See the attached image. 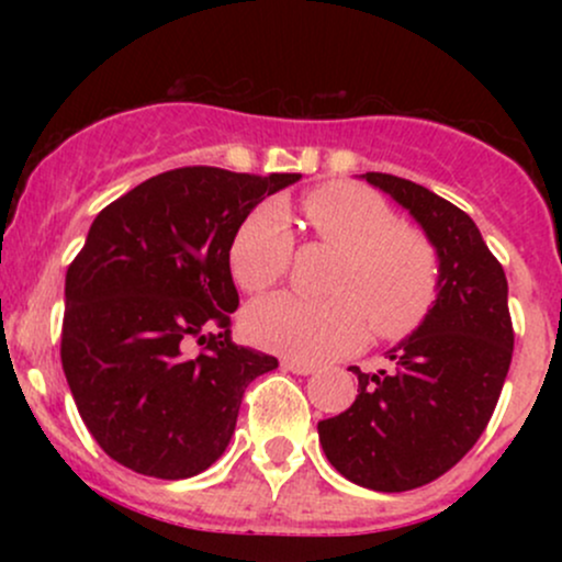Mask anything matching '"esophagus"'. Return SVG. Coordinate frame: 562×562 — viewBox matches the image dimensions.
<instances>
[{
  "instance_id": "34e87169",
  "label": "esophagus",
  "mask_w": 562,
  "mask_h": 562,
  "mask_svg": "<svg viewBox=\"0 0 562 562\" xmlns=\"http://www.w3.org/2000/svg\"><path fill=\"white\" fill-rule=\"evenodd\" d=\"M282 370L293 372V375H314L317 372V367L308 364V362H301V359H282Z\"/></svg>"
}]
</instances>
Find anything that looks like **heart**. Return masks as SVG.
I'll use <instances>...</instances> for the list:
<instances>
[{
  "label": "heart",
  "instance_id": "1",
  "mask_svg": "<svg viewBox=\"0 0 562 562\" xmlns=\"http://www.w3.org/2000/svg\"><path fill=\"white\" fill-rule=\"evenodd\" d=\"M303 216L319 243L340 250L330 301L280 293L245 312V330L263 348L325 362L367 340L372 327L398 338L428 314L438 259L420 229L396 222L383 198L351 182H327L303 198ZM293 232L280 203L256 205L229 243V269L245 293H263L288 274Z\"/></svg>",
  "mask_w": 562,
  "mask_h": 562
}]
</instances>
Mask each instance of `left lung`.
Segmentation results:
<instances>
[{
	"instance_id": "8db88e82",
	"label": "left lung",
	"mask_w": 562,
	"mask_h": 562,
	"mask_svg": "<svg viewBox=\"0 0 562 562\" xmlns=\"http://www.w3.org/2000/svg\"><path fill=\"white\" fill-rule=\"evenodd\" d=\"M362 179L409 211L436 248V301L420 327L385 351L391 370L351 367L357 402L317 430L348 481L409 492L454 468L492 420L515 344L507 277L465 211L409 179Z\"/></svg>"
}]
</instances>
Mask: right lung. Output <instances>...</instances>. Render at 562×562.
<instances>
[{
	"mask_svg": "<svg viewBox=\"0 0 562 562\" xmlns=\"http://www.w3.org/2000/svg\"><path fill=\"white\" fill-rule=\"evenodd\" d=\"M299 179L184 166L97 214L66 274L60 359L83 425L115 462L179 481L224 454L245 389L277 367L232 340L229 243Z\"/></svg>",
	"mask_w": 562,
	"mask_h": 562,
	"instance_id": "right-lung-1",
	"label": "right lung"
}]
</instances>
